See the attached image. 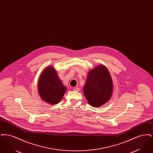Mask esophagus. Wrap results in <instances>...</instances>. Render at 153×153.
<instances>
[{"label":"esophagus","instance_id":"obj_1","mask_svg":"<svg viewBox=\"0 0 153 153\" xmlns=\"http://www.w3.org/2000/svg\"><path fill=\"white\" fill-rule=\"evenodd\" d=\"M73 90L75 91H80V88L79 87H74L73 88Z\"/></svg>","mask_w":153,"mask_h":153}]
</instances>
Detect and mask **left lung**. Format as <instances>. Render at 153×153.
Here are the masks:
<instances>
[{"label":"left lung","mask_w":153,"mask_h":153,"mask_svg":"<svg viewBox=\"0 0 153 153\" xmlns=\"http://www.w3.org/2000/svg\"><path fill=\"white\" fill-rule=\"evenodd\" d=\"M112 90V80L105 66L98 65L89 72L83 91L91 105L102 106L110 99Z\"/></svg>","instance_id":"left-lung-1"}]
</instances>
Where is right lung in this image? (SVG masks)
<instances>
[{
	"label": "right lung",
	"instance_id": "add662e5",
	"mask_svg": "<svg viewBox=\"0 0 153 153\" xmlns=\"http://www.w3.org/2000/svg\"><path fill=\"white\" fill-rule=\"evenodd\" d=\"M38 92L41 97L48 104H56L60 102L66 91L53 67L46 68L41 74L38 82Z\"/></svg>",
	"mask_w": 153,
	"mask_h": 153
}]
</instances>
